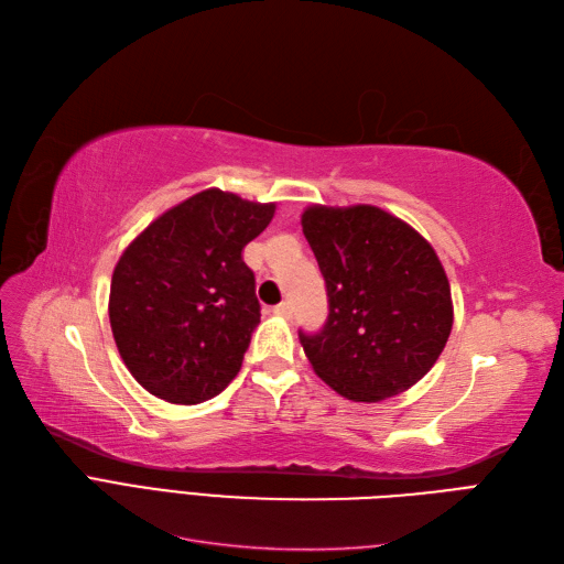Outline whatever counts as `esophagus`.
Segmentation results:
<instances>
[{
	"mask_svg": "<svg viewBox=\"0 0 564 564\" xmlns=\"http://www.w3.org/2000/svg\"><path fill=\"white\" fill-rule=\"evenodd\" d=\"M271 312H274L276 316H290V314H293V306H290V302H281V304L271 308Z\"/></svg>",
	"mask_w": 564,
	"mask_h": 564,
	"instance_id": "1",
	"label": "esophagus"
}]
</instances>
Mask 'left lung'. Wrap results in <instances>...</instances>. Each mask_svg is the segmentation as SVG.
Instances as JSON below:
<instances>
[{
  "mask_svg": "<svg viewBox=\"0 0 564 564\" xmlns=\"http://www.w3.org/2000/svg\"><path fill=\"white\" fill-rule=\"evenodd\" d=\"M302 231L328 290V321L300 330L314 372L339 395L379 403L414 387L452 330L445 269L431 243L377 206H308Z\"/></svg>",
  "mask_w": 564,
  "mask_h": 564,
  "instance_id": "left-lung-1",
  "label": "left lung"
}]
</instances>
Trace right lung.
<instances>
[{
    "label": "right lung",
    "instance_id": "right-lung-1",
    "mask_svg": "<svg viewBox=\"0 0 564 564\" xmlns=\"http://www.w3.org/2000/svg\"><path fill=\"white\" fill-rule=\"evenodd\" d=\"M276 204L204 189L173 206L121 252L110 288V325L142 389L196 405L239 375L260 323L246 243Z\"/></svg>",
    "mask_w": 564,
    "mask_h": 564
}]
</instances>
